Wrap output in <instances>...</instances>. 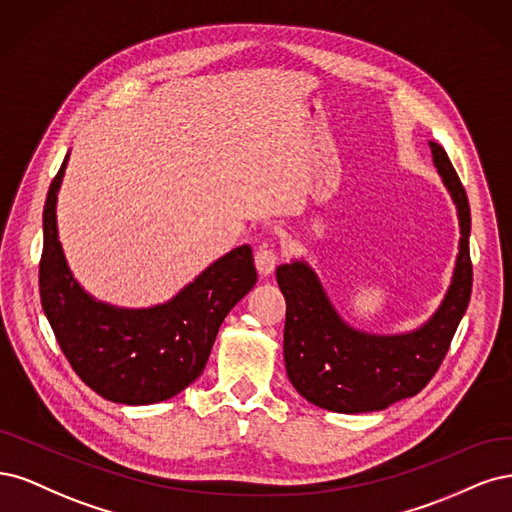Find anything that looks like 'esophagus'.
Listing matches in <instances>:
<instances>
[{
	"instance_id": "obj_1",
	"label": "esophagus",
	"mask_w": 512,
	"mask_h": 512,
	"mask_svg": "<svg viewBox=\"0 0 512 512\" xmlns=\"http://www.w3.org/2000/svg\"><path fill=\"white\" fill-rule=\"evenodd\" d=\"M278 263V257L272 249H268V246H261V249H257L255 253V266H257V272L261 276H270L276 268Z\"/></svg>"
}]
</instances>
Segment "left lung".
I'll list each match as a JSON object with an SVG mask.
<instances>
[{
	"label": "left lung",
	"instance_id": "obj_1",
	"mask_svg": "<svg viewBox=\"0 0 512 512\" xmlns=\"http://www.w3.org/2000/svg\"><path fill=\"white\" fill-rule=\"evenodd\" d=\"M434 166L457 208L459 253L434 315L402 334H370L346 323L304 259L276 268L287 302L285 368L302 398L319 408L361 415L417 395L440 368L472 293L470 206L444 148L430 142Z\"/></svg>",
	"mask_w": 512,
	"mask_h": 512
}]
</instances>
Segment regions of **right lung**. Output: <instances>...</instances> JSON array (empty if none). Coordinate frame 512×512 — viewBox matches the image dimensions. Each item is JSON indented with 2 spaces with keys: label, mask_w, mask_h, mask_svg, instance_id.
<instances>
[{
  "label": "right lung",
  "mask_w": 512,
  "mask_h": 512,
  "mask_svg": "<svg viewBox=\"0 0 512 512\" xmlns=\"http://www.w3.org/2000/svg\"><path fill=\"white\" fill-rule=\"evenodd\" d=\"M68 159L70 153L44 204V315L80 381L102 398L127 406L166 402L204 372L227 312L255 287L251 246L212 261L163 304L123 308L95 300L72 274L59 242L57 195Z\"/></svg>",
  "instance_id": "1"
}]
</instances>
